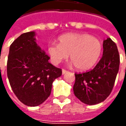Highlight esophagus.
Masks as SVG:
<instances>
[{
  "instance_id": "1",
  "label": "esophagus",
  "mask_w": 126,
  "mask_h": 126,
  "mask_svg": "<svg viewBox=\"0 0 126 126\" xmlns=\"http://www.w3.org/2000/svg\"><path fill=\"white\" fill-rule=\"evenodd\" d=\"M67 72H68V71L65 70V69H63V70H62V74H65L66 73H67Z\"/></svg>"
}]
</instances>
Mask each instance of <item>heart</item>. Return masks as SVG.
Segmentation results:
<instances>
[{"label": "heart", "instance_id": "heart-1", "mask_svg": "<svg viewBox=\"0 0 126 126\" xmlns=\"http://www.w3.org/2000/svg\"><path fill=\"white\" fill-rule=\"evenodd\" d=\"M59 44H51L48 52L55 65L65 60L70 54V60L80 71H86L96 65L102 54L99 40L87 33H67L61 36Z\"/></svg>", "mask_w": 126, "mask_h": 126}]
</instances>
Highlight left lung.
Masks as SVG:
<instances>
[{
  "mask_svg": "<svg viewBox=\"0 0 126 126\" xmlns=\"http://www.w3.org/2000/svg\"><path fill=\"white\" fill-rule=\"evenodd\" d=\"M103 45V57L94 68L83 74H75L74 94L89 105L98 104L108 97L119 71L120 61L116 44L108 38Z\"/></svg>",
  "mask_w": 126,
  "mask_h": 126,
  "instance_id": "8db88e82",
  "label": "left lung"
}]
</instances>
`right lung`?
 <instances>
[{"instance_id": "add662e5", "label": "right lung", "mask_w": 126, "mask_h": 126, "mask_svg": "<svg viewBox=\"0 0 126 126\" xmlns=\"http://www.w3.org/2000/svg\"><path fill=\"white\" fill-rule=\"evenodd\" d=\"M36 33H22L9 48L7 76L21 102L30 107L44 103L51 93L52 82L62 71L48 62L50 57L36 43Z\"/></svg>"}]
</instances>
